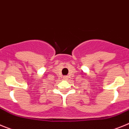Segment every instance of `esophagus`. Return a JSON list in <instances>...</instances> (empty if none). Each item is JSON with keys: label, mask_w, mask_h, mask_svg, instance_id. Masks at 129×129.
Here are the masks:
<instances>
[{"label": "esophagus", "mask_w": 129, "mask_h": 129, "mask_svg": "<svg viewBox=\"0 0 129 129\" xmlns=\"http://www.w3.org/2000/svg\"><path fill=\"white\" fill-rule=\"evenodd\" d=\"M67 78H68V77H67V76H64V77H63V79H67Z\"/></svg>", "instance_id": "34e87169"}]
</instances>
